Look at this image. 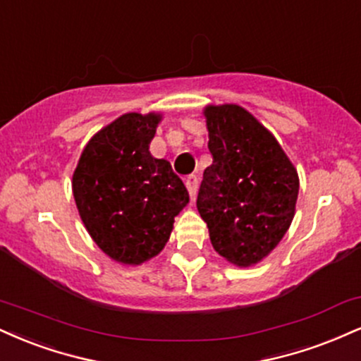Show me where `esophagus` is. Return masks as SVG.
Here are the masks:
<instances>
[{"instance_id": "1", "label": "esophagus", "mask_w": 361, "mask_h": 361, "mask_svg": "<svg viewBox=\"0 0 361 361\" xmlns=\"http://www.w3.org/2000/svg\"><path fill=\"white\" fill-rule=\"evenodd\" d=\"M186 188H188L190 197H192V200L195 202V197H197V192H198V178L197 176L186 178Z\"/></svg>"}]
</instances>
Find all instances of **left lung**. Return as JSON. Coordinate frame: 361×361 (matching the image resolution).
Segmentation results:
<instances>
[{"label": "left lung", "mask_w": 361, "mask_h": 361, "mask_svg": "<svg viewBox=\"0 0 361 361\" xmlns=\"http://www.w3.org/2000/svg\"><path fill=\"white\" fill-rule=\"evenodd\" d=\"M214 161L203 173L197 208L215 252L237 267L264 260L296 214L299 176L277 139L237 104L203 109Z\"/></svg>", "instance_id": "1"}]
</instances>
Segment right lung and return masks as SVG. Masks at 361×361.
Instances as JSON below:
<instances>
[{"label":"right lung","mask_w":361,"mask_h":361,"mask_svg":"<svg viewBox=\"0 0 361 361\" xmlns=\"http://www.w3.org/2000/svg\"><path fill=\"white\" fill-rule=\"evenodd\" d=\"M161 112H128L89 139L72 176L87 232L107 257L141 266L164 249L188 205L183 181L149 153Z\"/></svg>","instance_id":"right-lung-1"}]
</instances>
